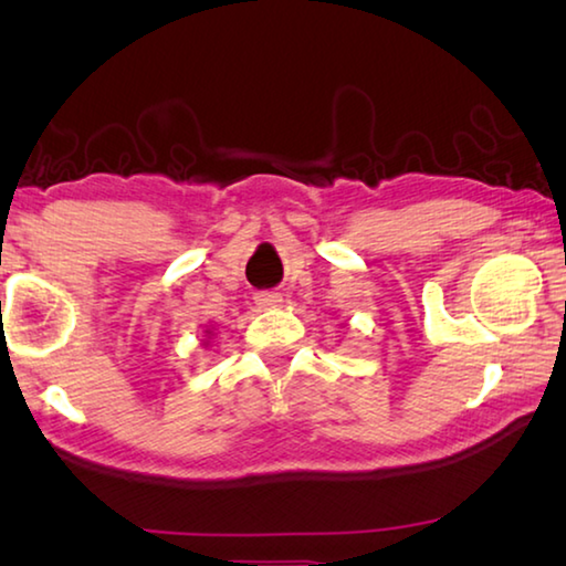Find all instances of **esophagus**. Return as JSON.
<instances>
[{
    "label": "esophagus",
    "instance_id": "1",
    "mask_svg": "<svg viewBox=\"0 0 566 566\" xmlns=\"http://www.w3.org/2000/svg\"><path fill=\"white\" fill-rule=\"evenodd\" d=\"M255 303L261 305V308H275V305L283 303V295L275 291H263V293H255Z\"/></svg>",
    "mask_w": 566,
    "mask_h": 566
}]
</instances>
